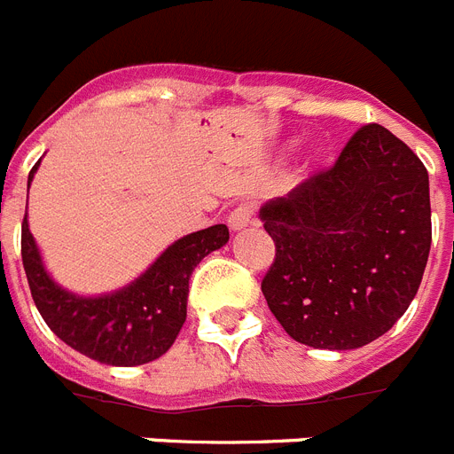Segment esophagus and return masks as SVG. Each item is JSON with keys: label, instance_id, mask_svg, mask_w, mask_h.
I'll use <instances>...</instances> for the list:
<instances>
[{"label": "esophagus", "instance_id": "obj_1", "mask_svg": "<svg viewBox=\"0 0 454 454\" xmlns=\"http://www.w3.org/2000/svg\"><path fill=\"white\" fill-rule=\"evenodd\" d=\"M250 218H253V208H250V204H239L234 211L230 213L227 224H230L231 231H241V230H246V227H248Z\"/></svg>", "mask_w": 454, "mask_h": 454}]
</instances>
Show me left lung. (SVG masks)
I'll list each match as a JSON object with an SVG mask.
<instances>
[{
	"label": "left lung",
	"mask_w": 454,
	"mask_h": 454,
	"mask_svg": "<svg viewBox=\"0 0 454 454\" xmlns=\"http://www.w3.org/2000/svg\"><path fill=\"white\" fill-rule=\"evenodd\" d=\"M276 243L262 292L294 340L355 350L392 329L432 246L429 174L383 125H364L329 171L260 208Z\"/></svg>",
	"instance_id": "8db88e82"
}]
</instances>
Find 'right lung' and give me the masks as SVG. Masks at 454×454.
<instances>
[{
	"instance_id": "obj_1",
	"label": "right lung",
	"mask_w": 454,
	"mask_h": 454,
	"mask_svg": "<svg viewBox=\"0 0 454 454\" xmlns=\"http://www.w3.org/2000/svg\"><path fill=\"white\" fill-rule=\"evenodd\" d=\"M39 164L41 160L29 171L27 192ZM227 241V224L192 231L171 243L125 287L85 297L55 283L25 215L22 267L34 303L58 339L101 364L138 366L162 357L174 346L187 317V292L194 267Z\"/></svg>"
}]
</instances>
